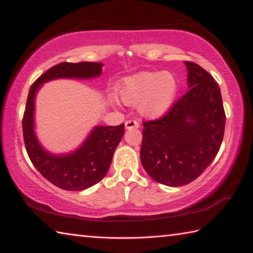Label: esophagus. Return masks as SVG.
Here are the masks:
<instances>
[{"label": "esophagus", "instance_id": "34e87169", "mask_svg": "<svg viewBox=\"0 0 253 253\" xmlns=\"http://www.w3.org/2000/svg\"><path fill=\"white\" fill-rule=\"evenodd\" d=\"M125 126L127 129H130V128H138L139 123L137 121H134V119H128V121L125 123Z\"/></svg>", "mask_w": 253, "mask_h": 253}]
</instances>
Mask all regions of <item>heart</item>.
<instances>
[{"mask_svg": "<svg viewBox=\"0 0 253 253\" xmlns=\"http://www.w3.org/2000/svg\"><path fill=\"white\" fill-rule=\"evenodd\" d=\"M177 93V80L169 71H145L128 77L122 83V100L138 105L144 116L160 117L170 109Z\"/></svg>", "mask_w": 253, "mask_h": 253, "instance_id": "b5f03b06", "label": "heart"}]
</instances>
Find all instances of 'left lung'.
I'll list each match as a JSON object with an SVG mask.
<instances>
[{
    "label": "left lung",
    "mask_w": 253,
    "mask_h": 253,
    "mask_svg": "<svg viewBox=\"0 0 253 253\" xmlns=\"http://www.w3.org/2000/svg\"><path fill=\"white\" fill-rule=\"evenodd\" d=\"M185 65L188 90L162 117L144 122L140 161L154 181L168 186L198 178L215 158L224 136L219 84L198 63Z\"/></svg>",
    "instance_id": "obj_1"
}]
</instances>
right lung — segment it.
Here are the masks:
<instances>
[{"mask_svg":"<svg viewBox=\"0 0 253 253\" xmlns=\"http://www.w3.org/2000/svg\"><path fill=\"white\" fill-rule=\"evenodd\" d=\"M101 62H61L41 75L29 90L22 119L25 149L42 176L66 191H83L104 178L113 161V155L125 132V125L99 126L78 151L70 155L54 156L38 143L33 130L34 96L40 85L55 78H92L101 74Z\"/></svg>","mask_w":253,"mask_h":253,"instance_id":"add662e5","label":"right lung"}]
</instances>
